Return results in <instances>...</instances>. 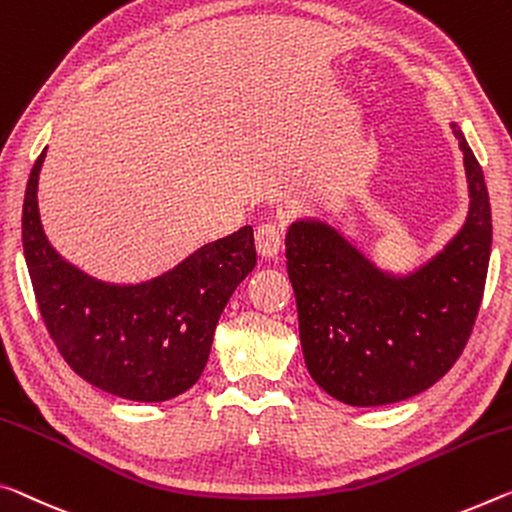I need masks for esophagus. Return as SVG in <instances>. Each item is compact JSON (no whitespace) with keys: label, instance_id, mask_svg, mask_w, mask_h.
Instances as JSON below:
<instances>
[{"label":"esophagus","instance_id":"esophagus-1","mask_svg":"<svg viewBox=\"0 0 512 512\" xmlns=\"http://www.w3.org/2000/svg\"><path fill=\"white\" fill-rule=\"evenodd\" d=\"M255 248L262 259H275L282 250V232L275 225H262L255 232Z\"/></svg>","mask_w":512,"mask_h":512}]
</instances>
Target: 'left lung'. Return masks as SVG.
<instances>
[{
  "instance_id": "obj_1",
  "label": "left lung",
  "mask_w": 512,
  "mask_h": 512,
  "mask_svg": "<svg viewBox=\"0 0 512 512\" xmlns=\"http://www.w3.org/2000/svg\"><path fill=\"white\" fill-rule=\"evenodd\" d=\"M465 164L469 209L460 230L408 271L380 266L330 216H296L287 271L300 346L323 392L346 405H387L437 383L460 358L481 307L492 250L488 186L451 123Z\"/></svg>"
}]
</instances>
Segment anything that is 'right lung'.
Listing matches in <instances>:
<instances>
[{
  "mask_svg": "<svg viewBox=\"0 0 512 512\" xmlns=\"http://www.w3.org/2000/svg\"><path fill=\"white\" fill-rule=\"evenodd\" d=\"M31 168L22 207L24 262L40 314L70 369L86 383L139 403H161L198 383L227 300L255 269L253 227L205 243L143 282H104L56 253L38 212Z\"/></svg>",
  "mask_w": 512,
  "mask_h": 512,
  "instance_id": "1",
  "label": "right lung"
}]
</instances>
